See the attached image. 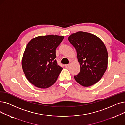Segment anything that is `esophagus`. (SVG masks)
<instances>
[{
  "label": "esophagus",
  "mask_w": 125,
  "mask_h": 125,
  "mask_svg": "<svg viewBox=\"0 0 125 125\" xmlns=\"http://www.w3.org/2000/svg\"><path fill=\"white\" fill-rule=\"evenodd\" d=\"M69 66H70L69 64H66V65H65V67H66V68H68V67H69Z\"/></svg>",
  "instance_id": "1"
}]
</instances>
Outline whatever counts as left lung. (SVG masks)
Wrapping results in <instances>:
<instances>
[{
  "mask_svg": "<svg viewBox=\"0 0 125 125\" xmlns=\"http://www.w3.org/2000/svg\"><path fill=\"white\" fill-rule=\"evenodd\" d=\"M75 48L80 65L77 82L84 87L93 85L101 80L108 66V52L104 43L95 35L83 31L72 34L68 38Z\"/></svg>",
  "mask_w": 125,
  "mask_h": 125,
  "instance_id": "8db88e82",
  "label": "left lung"
}]
</instances>
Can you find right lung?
I'll list each match as a JSON object with an SVG mask.
<instances>
[{"mask_svg":"<svg viewBox=\"0 0 125 125\" xmlns=\"http://www.w3.org/2000/svg\"><path fill=\"white\" fill-rule=\"evenodd\" d=\"M63 39L58 35L40 36L27 44L22 67L26 79L37 87L48 88L57 81L63 68L55 59L56 50Z\"/></svg>","mask_w":125,"mask_h":125,"instance_id":"add662e5","label":"right lung"}]
</instances>
